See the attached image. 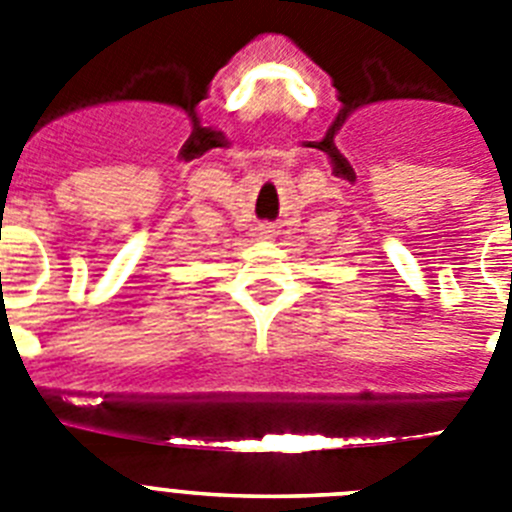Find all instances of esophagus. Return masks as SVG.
I'll list each match as a JSON object with an SVG mask.
<instances>
[{"label":"esophagus","mask_w":512,"mask_h":512,"mask_svg":"<svg viewBox=\"0 0 512 512\" xmlns=\"http://www.w3.org/2000/svg\"><path fill=\"white\" fill-rule=\"evenodd\" d=\"M271 235H274V225L261 223L259 225V238H271Z\"/></svg>","instance_id":"obj_1"}]
</instances>
